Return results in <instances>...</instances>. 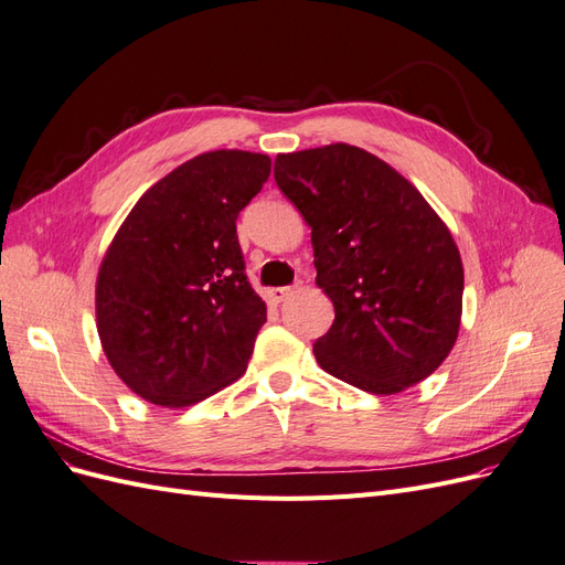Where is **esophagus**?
I'll use <instances>...</instances> for the list:
<instances>
[{
    "instance_id": "esophagus-1",
    "label": "esophagus",
    "mask_w": 565,
    "mask_h": 565,
    "mask_svg": "<svg viewBox=\"0 0 565 565\" xmlns=\"http://www.w3.org/2000/svg\"><path fill=\"white\" fill-rule=\"evenodd\" d=\"M289 295H292V287H273L270 292H268V297H270V301H276V303H280V301H285Z\"/></svg>"
}]
</instances>
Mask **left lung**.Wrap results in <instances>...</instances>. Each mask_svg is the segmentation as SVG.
Wrapping results in <instances>:
<instances>
[{
    "mask_svg": "<svg viewBox=\"0 0 565 565\" xmlns=\"http://www.w3.org/2000/svg\"><path fill=\"white\" fill-rule=\"evenodd\" d=\"M273 177L311 226L316 282L334 303L318 365L374 396L429 377L455 347L465 292L459 249L431 204L349 143L280 152Z\"/></svg>",
    "mask_w": 565,
    "mask_h": 565,
    "instance_id": "1",
    "label": "left lung"
}]
</instances>
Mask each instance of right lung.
Wrapping results in <instances>:
<instances>
[{
  "label": "right lung",
  "instance_id": "1",
  "mask_svg": "<svg viewBox=\"0 0 565 565\" xmlns=\"http://www.w3.org/2000/svg\"><path fill=\"white\" fill-rule=\"evenodd\" d=\"M268 174L262 152H202L150 185L115 233L96 328L136 396L188 407L245 374L266 303L245 276L235 221Z\"/></svg>",
  "mask_w": 565,
  "mask_h": 565
}]
</instances>
